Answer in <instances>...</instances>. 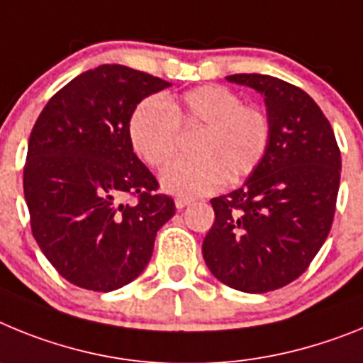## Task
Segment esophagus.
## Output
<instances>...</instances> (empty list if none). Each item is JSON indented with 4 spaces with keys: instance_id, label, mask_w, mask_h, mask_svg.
I'll list each match as a JSON object with an SVG mask.
<instances>
[{
    "instance_id": "34e87169",
    "label": "esophagus",
    "mask_w": 363,
    "mask_h": 363,
    "mask_svg": "<svg viewBox=\"0 0 363 363\" xmlns=\"http://www.w3.org/2000/svg\"><path fill=\"white\" fill-rule=\"evenodd\" d=\"M190 203H191V199H188V197H177V199H175V206H177L179 210H182V208L188 206Z\"/></svg>"
}]
</instances>
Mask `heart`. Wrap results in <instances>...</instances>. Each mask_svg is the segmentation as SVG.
<instances>
[{"label":"heart","instance_id":"obj_1","mask_svg":"<svg viewBox=\"0 0 363 363\" xmlns=\"http://www.w3.org/2000/svg\"><path fill=\"white\" fill-rule=\"evenodd\" d=\"M195 131L191 157L175 160L160 175L162 186L177 195H201L220 182L248 177L267 155L272 122L256 104L223 86H201L160 102L146 99L128 122L131 146L147 166L160 168L179 147V131Z\"/></svg>","mask_w":363,"mask_h":363}]
</instances>
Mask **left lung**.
Returning <instances> with one entry per match:
<instances>
[{"mask_svg": "<svg viewBox=\"0 0 363 363\" xmlns=\"http://www.w3.org/2000/svg\"><path fill=\"white\" fill-rule=\"evenodd\" d=\"M226 80L263 94L272 137L247 182L210 201L216 220L203 256L220 283L263 294L298 279L325 242L342 157L327 116L303 89L256 72Z\"/></svg>", "mask_w": 363, "mask_h": 363, "instance_id": "obj_1", "label": "left lung"}]
</instances>
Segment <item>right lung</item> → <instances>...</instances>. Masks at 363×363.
Instances as JSON below:
<instances>
[{
    "label": "right lung",
    "instance_id": "right-lung-1",
    "mask_svg": "<svg viewBox=\"0 0 363 363\" xmlns=\"http://www.w3.org/2000/svg\"><path fill=\"white\" fill-rule=\"evenodd\" d=\"M169 86L106 64L69 82L38 116L23 166L30 230L72 285L109 292L133 281L150 263L159 228L175 213L128 133L137 104Z\"/></svg>",
    "mask_w": 363,
    "mask_h": 363
}]
</instances>
